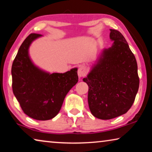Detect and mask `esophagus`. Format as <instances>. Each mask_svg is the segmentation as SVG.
Listing matches in <instances>:
<instances>
[{
    "mask_svg": "<svg viewBox=\"0 0 152 152\" xmlns=\"http://www.w3.org/2000/svg\"><path fill=\"white\" fill-rule=\"evenodd\" d=\"M87 73V69L85 65H81L78 69V76L81 78V77H84L86 76Z\"/></svg>",
    "mask_w": 152,
    "mask_h": 152,
    "instance_id": "34e87169",
    "label": "esophagus"
}]
</instances>
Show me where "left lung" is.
Wrapping results in <instances>:
<instances>
[{
    "instance_id": "8db88e82",
    "label": "left lung",
    "mask_w": 152,
    "mask_h": 152,
    "mask_svg": "<svg viewBox=\"0 0 152 152\" xmlns=\"http://www.w3.org/2000/svg\"><path fill=\"white\" fill-rule=\"evenodd\" d=\"M111 47L103 49L83 81L88 85V104L97 118L111 119L128 111L139 87L137 63L119 31L110 29Z\"/></svg>"
}]
</instances>
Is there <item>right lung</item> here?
Masks as SVG:
<instances>
[{
    "instance_id": "1",
    "label": "right lung",
    "mask_w": 152,
    "mask_h": 152,
    "mask_svg": "<svg viewBox=\"0 0 152 152\" xmlns=\"http://www.w3.org/2000/svg\"><path fill=\"white\" fill-rule=\"evenodd\" d=\"M42 35L31 33L20 46L11 67L13 94L22 110L34 119L46 121L60 111L69 91L78 83V69L65 73L45 72L31 61L28 49Z\"/></svg>"
}]
</instances>
